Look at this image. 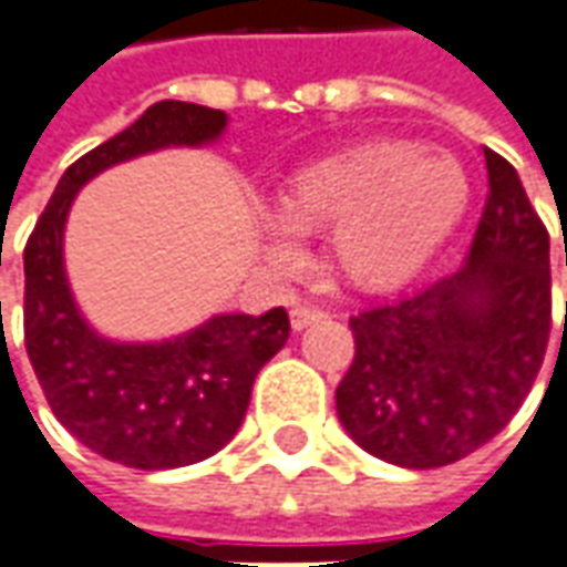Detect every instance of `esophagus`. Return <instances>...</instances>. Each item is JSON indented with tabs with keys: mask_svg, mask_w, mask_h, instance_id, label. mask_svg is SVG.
<instances>
[{
	"mask_svg": "<svg viewBox=\"0 0 567 567\" xmlns=\"http://www.w3.org/2000/svg\"><path fill=\"white\" fill-rule=\"evenodd\" d=\"M322 310L319 307H307V303H300V307H295L291 310V329H307V326H313V322H319L322 319Z\"/></svg>",
	"mask_w": 567,
	"mask_h": 567,
	"instance_id": "esophagus-1",
	"label": "esophagus"
}]
</instances>
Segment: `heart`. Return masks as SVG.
I'll return each mask as SVG.
<instances>
[{
  "mask_svg": "<svg viewBox=\"0 0 567 567\" xmlns=\"http://www.w3.org/2000/svg\"><path fill=\"white\" fill-rule=\"evenodd\" d=\"M468 204V176L446 152L369 142L322 157L282 188L272 257L291 260L295 233L329 229L332 267L360 288H394L429 260Z\"/></svg>",
  "mask_w": 567,
  "mask_h": 567,
  "instance_id": "obj_1",
  "label": "heart"
}]
</instances>
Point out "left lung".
Masks as SVG:
<instances>
[{
	"mask_svg": "<svg viewBox=\"0 0 567 567\" xmlns=\"http://www.w3.org/2000/svg\"><path fill=\"white\" fill-rule=\"evenodd\" d=\"M484 161L487 202L465 267L350 316L357 350L334 391L338 419L365 453L403 468L450 465L506 429L553 332L549 233L509 161L491 148Z\"/></svg>",
	"mask_w": 567,
	"mask_h": 567,
	"instance_id": "1",
	"label": "left lung"
}]
</instances>
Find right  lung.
<instances>
[{
  "mask_svg": "<svg viewBox=\"0 0 567 567\" xmlns=\"http://www.w3.org/2000/svg\"><path fill=\"white\" fill-rule=\"evenodd\" d=\"M226 114L157 102L133 126L64 171L24 248V344L55 419L83 446L130 468H179L229 444L251 403L257 372L285 348V307L214 316L161 344H114L76 313L61 235L80 186L111 164L167 145L217 138Z\"/></svg>",
  "mask_w": 567,
  "mask_h": 567,
  "instance_id": "right-lung-1",
  "label": "right lung"
}]
</instances>
